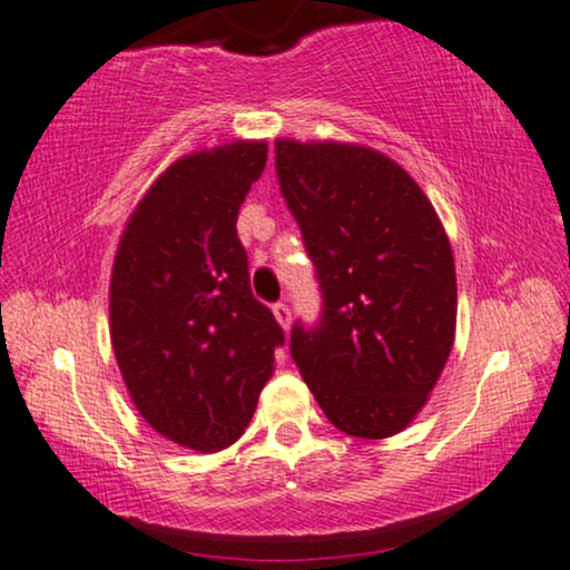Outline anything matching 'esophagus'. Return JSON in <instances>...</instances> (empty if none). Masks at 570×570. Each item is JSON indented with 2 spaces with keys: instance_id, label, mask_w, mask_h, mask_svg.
<instances>
[{
  "instance_id": "esophagus-1",
  "label": "esophagus",
  "mask_w": 570,
  "mask_h": 570,
  "mask_svg": "<svg viewBox=\"0 0 570 570\" xmlns=\"http://www.w3.org/2000/svg\"><path fill=\"white\" fill-rule=\"evenodd\" d=\"M273 315H276V321H278L281 328L289 331V326H292V309H289V305H286V302H276V305H273Z\"/></svg>"
}]
</instances>
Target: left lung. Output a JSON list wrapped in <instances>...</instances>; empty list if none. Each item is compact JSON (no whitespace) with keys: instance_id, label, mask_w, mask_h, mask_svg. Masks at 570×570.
I'll list each match as a JSON object with an SVG mask.
<instances>
[{"instance_id":"left-lung-1","label":"left lung","mask_w":570,"mask_h":570,"mask_svg":"<svg viewBox=\"0 0 570 570\" xmlns=\"http://www.w3.org/2000/svg\"><path fill=\"white\" fill-rule=\"evenodd\" d=\"M276 170L323 292L318 326L292 328L294 363L338 431L400 434L455 342L442 220L410 173L371 147L278 139Z\"/></svg>"}]
</instances>
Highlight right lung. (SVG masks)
I'll return each mask as SVG.
<instances>
[{"instance_id":"right-lung-1","label":"right lung","mask_w":570,"mask_h":570,"mask_svg":"<svg viewBox=\"0 0 570 570\" xmlns=\"http://www.w3.org/2000/svg\"><path fill=\"white\" fill-rule=\"evenodd\" d=\"M268 160L265 141L191 153L128 218L110 278V338L144 421L218 452L244 434L284 331L252 297L236 218Z\"/></svg>"}]
</instances>
